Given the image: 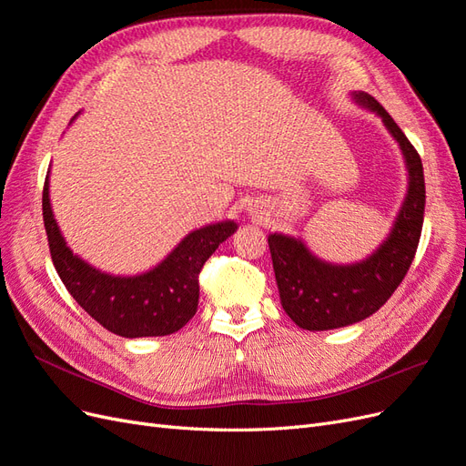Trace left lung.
Wrapping results in <instances>:
<instances>
[{"label": "left lung", "mask_w": 466, "mask_h": 466, "mask_svg": "<svg viewBox=\"0 0 466 466\" xmlns=\"http://www.w3.org/2000/svg\"><path fill=\"white\" fill-rule=\"evenodd\" d=\"M354 98L380 116L399 142L408 168V194L385 243L356 264L324 262L301 238L281 233L268 237L281 307L305 330L342 329L379 311L410 268L424 223L426 182L418 151L371 95L358 91Z\"/></svg>", "instance_id": "1"}]
</instances>
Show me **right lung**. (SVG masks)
<instances>
[{
  "mask_svg": "<svg viewBox=\"0 0 466 466\" xmlns=\"http://www.w3.org/2000/svg\"><path fill=\"white\" fill-rule=\"evenodd\" d=\"M48 175L42 190V218L54 268L72 298L98 324L122 338L167 336L185 327L198 309L200 270L219 243L235 233L237 223L219 221L188 233L165 260L144 274L112 276L96 270L66 245L50 206Z\"/></svg>",
  "mask_w": 466,
  "mask_h": 466,
  "instance_id": "obj_1",
  "label": "right lung"
}]
</instances>
